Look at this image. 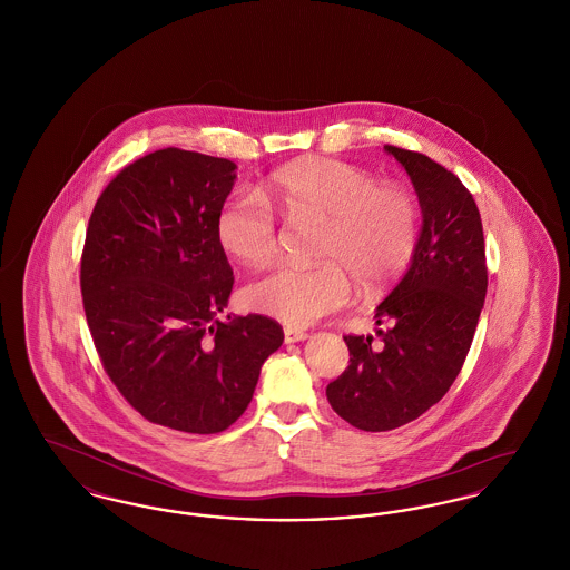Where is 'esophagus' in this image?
I'll use <instances>...</instances> for the list:
<instances>
[{
	"mask_svg": "<svg viewBox=\"0 0 570 570\" xmlns=\"http://www.w3.org/2000/svg\"><path fill=\"white\" fill-rule=\"evenodd\" d=\"M309 335L303 331V328H297V326H286L284 328V342L286 344H295V342H303V340H307Z\"/></svg>",
	"mask_w": 570,
	"mask_h": 570,
	"instance_id": "obj_1",
	"label": "esophagus"
}]
</instances>
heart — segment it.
<instances>
[{"instance_id":"1","label":"heart","mask_w":570,"mask_h":570,"mask_svg":"<svg viewBox=\"0 0 570 570\" xmlns=\"http://www.w3.org/2000/svg\"><path fill=\"white\" fill-rule=\"evenodd\" d=\"M273 198L291 216L325 219L321 267L279 265L245 288V303L286 325H314L346 307L354 277L380 293L406 272L419 239V207L410 191L379 186L354 164L309 158L277 170ZM217 242L245 265H265L277 252L272 205L256 191L230 194L216 219Z\"/></svg>"}]
</instances>
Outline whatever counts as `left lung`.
Masks as SVG:
<instances>
[{"label": "left lung", "mask_w": 570, "mask_h": 570, "mask_svg": "<svg viewBox=\"0 0 570 570\" xmlns=\"http://www.w3.org/2000/svg\"><path fill=\"white\" fill-rule=\"evenodd\" d=\"M419 196L423 226L410 267L376 307L379 342L346 335L351 365L326 386L331 407L363 432H389L438 404L468 356L488 293L479 207L432 158L384 145Z\"/></svg>", "instance_id": "left-lung-1"}]
</instances>
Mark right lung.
Returning <instances> with one entry per match:
<instances>
[{"label":"right lung","mask_w":570,"mask_h":570,"mask_svg":"<svg viewBox=\"0 0 570 570\" xmlns=\"http://www.w3.org/2000/svg\"><path fill=\"white\" fill-rule=\"evenodd\" d=\"M235 168L177 147L147 154L100 194L82 247L102 367L147 421L188 434L228 430L284 342L263 314L217 318L235 282L216 233Z\"/></svg>","instance_id":"add662e5"}]
</instances>
